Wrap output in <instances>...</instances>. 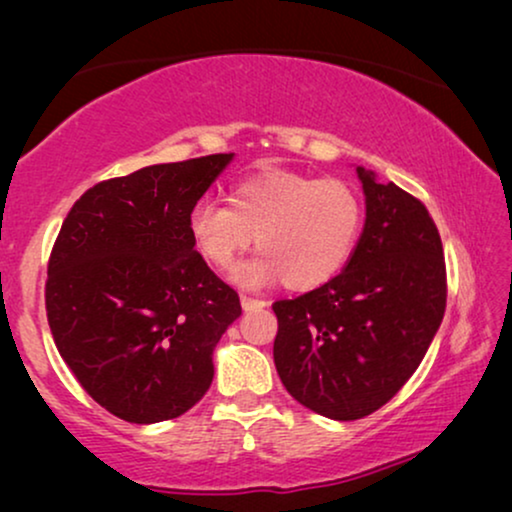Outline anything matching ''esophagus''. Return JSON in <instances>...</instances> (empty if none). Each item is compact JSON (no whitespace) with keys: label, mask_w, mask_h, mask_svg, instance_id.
I'll list each match as a JSON object with an SVG mask.
<instances>
[{"label":"esophagus","mask_w":512,"mask_h":512,"mask_svg":"<svg viewBox=\"0 0 512 512\" xmlns=\"http://www.w3.org/2000/svg\"><path fill=\"white\" fill-rule=\"evenodd\" d=\"M242 307L244 312H251V310H261V307H265L268 303L265 300H258V298H251V296H242Z\"/></svg>","instance_id":"34e87169"}]
</instances>
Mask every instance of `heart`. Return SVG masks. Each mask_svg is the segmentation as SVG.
<instances>
[{"instance_id":"heart-1","label":"heart","mask_w":512,"mask_h":512,"mask_svg":"<svg viewBox=\"0 0 512 512\" xmlns=\"http://www.w3.org/2000/svg\"><path fill=\"white\" fill-rule=\"evenodd\" d=\"M363 200L352 184L303 172H258L228 193V205L202 200L188 214L195 249L209 265L228 270L256 237L261 256L235 268L242 286L284 279L310 291L342 270L359 242Z\"/></svg>"}]
</instances>
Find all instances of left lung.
Wrapping results in <instances>:
<instances>
[{"label": "left lung", "mask_w": 512, "mask_h": 512, "mask_svg": "<svg viewBox=\"0 0 512 512\" xmlns=\"http://www.w3.org/2000/svg\"><path fill=\"white\" fill-rule=\"evenodd\" d=\"M366 223L345 270L277 300L275 366L317 415L349 422L382 408L410 380L445 314V258L426 207L394 181L356 167Z\"/></svg>", "instance_id": "8db88e82"}]
</instances>
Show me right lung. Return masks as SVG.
Instances as JSON below:
<instances>
[{"mask_svg":"<svg viewBox=\"0 0 512 512\" xmlns=\"http://www.w3.org/2000/svg\"><path fill=\"white\" fill-rule=\"evenodd\" d=\"M235 153L160 163L95 184L51 251L46 314L81 387L132 424L191 410L240 296L195 251L188 214Z\"/></svg>","mask_w":512,"mask_h":512,"instance_id":"add662e5","label":"right lung"}]
</instances>
